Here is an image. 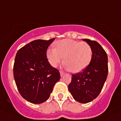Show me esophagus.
Masks as SVG:
<instances>
[{
	"label": "esophagus",
	"instance_id": "obj_1",
	"mask_svg": "<svg viewBox=\"0 0 121 121\" xmlns=\"http://www.w3.org/2000/svg\"><path fill=\"white\" fill-rule=\"evenodd\" d=\"M65 73H64V72H62V71H60V76H63V75H64Z\"/></svg>",
	"mask_w": 121,
	"mask_h": 121
}]
</instances>
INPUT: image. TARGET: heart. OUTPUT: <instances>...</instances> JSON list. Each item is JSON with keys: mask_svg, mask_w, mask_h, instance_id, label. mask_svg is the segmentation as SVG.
<instances>
[{"mask_svg": "<svg viewBox=\"0 0 121 121\" xmlns=\"http://www.w3.org/2000/svg\"><path fill=\"white\" fill-rule=\"evenodd\" d=\"M56 48L47 50L46 57L52 67L62 61L67 69L74 73L80 72L90 64L92 59V49L85 42L64 39L56 42Z\"/></svg>", "mask_w": 121, "mask_h": 121, "instance_id": "b5f03b06", "label": "heart"}]
</instances>
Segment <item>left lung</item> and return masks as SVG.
Instances as JSON below:
<instances>
[{"mask_svg": "<svg viewBox=\"0 0 121 121\" xmlns=\"http://www.w3.org/2000/svg\"><path fill=\"white\" fill-rule=\"evenodd\" d=\"M92 49V59L82 72L72 74L69 90L78 102L87 103L97 97L103 87L108 73V56L98 42L83 39Z\"/></svg>", "mask_w": 121, "mask_h": 121, "instance_id": "1", "label": "left lung"}]
</instances>
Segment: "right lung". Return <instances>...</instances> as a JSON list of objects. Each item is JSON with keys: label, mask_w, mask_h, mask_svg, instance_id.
<instances>
[{"label": "right lung", "mask_w": 121, "mask_h": 121, "mask_svg": "<svg viewBox=\"0 0 121 121\" xmlns=\"http://www.w3.org/2000/svg\"><path fill=\"white\" fill-rule=\"evenodd\" d=\"M54 39L33 41L16 54L13 65L16 85L22 96L32 103L48 99L60 78L58 70L51 65L46 57L48 48Z\"/></svg>", "instance_id": "add662e5"}]
</instances>
